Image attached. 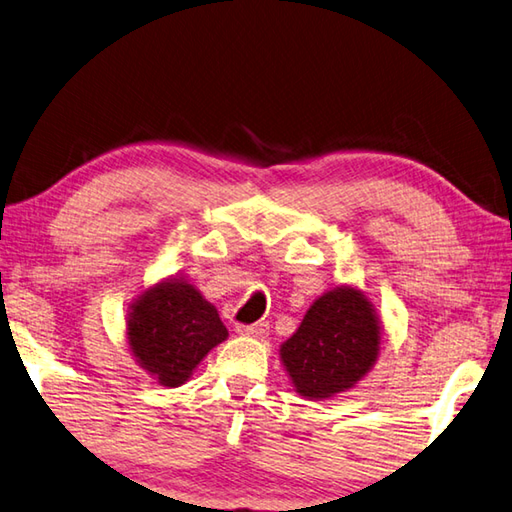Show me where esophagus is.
Returning a JSON list of instances; mask_svg holds the SVG:
<instances>
[{
    "mask_svg": "<svg viewBox=\"0 0 512 512\" xmlns=\"http://www.w3.org/2000/svg\"><path fill=\"white\" fill-rule=\"evenodd\" d=\"M236 331L243 333V336H254V338H265L269 325L265 320H258L254 325H236Z\"/></svg>",
    "mask_w": 512,
    "mask_h": 512,
    "instance_id": "obj_1",
    "label": "esophagus"
}]
</instances>
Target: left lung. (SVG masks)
Here are the masks:
<instances>
[{"mask_svg": "<svg viewBox=\"0 0 512 512\" xmlns=\"http://www.w3.org/2000/svg\"><path fill=\"white\" fill-rule=\"evenodd\" d=\"M380 351V327L362 291L336 287L320 296L298 331L280 347L300 395L325 400L351 389Z\"/></svg>", "mask_w": 512, "mask_h": 512, "instance_id": "8db88e82", "label": "left lung"}]
</instances>
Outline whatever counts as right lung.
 Returning a JSON list of instances; mask_svg holds the SVG:
<instances>
[{
  "label": "right lung",
  "mask_w": 512,
  "mask_h": 512,
  "mask_svg": "<svg viewBox=\"0 0 512 512\" xmlns=\"http://www.w3.org/2000/svg\"><path fill=\"white\" fill-rule=\"evenodd\" d=\"M225 338L218 311L192 285L176 278L141 294L128 318L134 358L163 387H181L207 351Z\"/></svg>",
  "instance_id": "add662e5"
}]
</instances>
